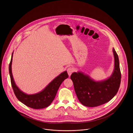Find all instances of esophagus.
<instances>
[{
	"label": "esophagus",
	"mask_w": 133,
	"mask_h": 133,
	"mask_svg": "<svg viewBox=\"0 0 133 133\" xmlns=\"http://www.w3.org/2000/svg\"><path fill=\"white\" fill-rule=\"evenodd\" d=\"M73 71H74V70L73 69V68H72V67H69V68L67 69V73H68V74L69 77L71 75L72 73L73 72Z\"/></svg>",
	"instance_id": "esophagus-1"
}]
</instances>
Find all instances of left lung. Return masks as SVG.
Returning a JSON list of instances; mask_svg holds the SVG:
<instances>
[{
    "label": "left lung",
    "instance_id": "8db88e82",
    "mask_svg": "<svg viewBox=\"0 0 133 133\" xmlns=\"http://www.w3.org/2000/svg\"><path fill=\"white\" fill-rule=\"evenodd\" d=\"M114 69L111 76L96 81L88 75L78 71L71 76L75 91L80 102L87 107H96L110 101L116 95L120 85L121 75L118 56L113 48Z\"/></svg>",
    "mask_w": 133,
    "mask_h": 133
}]
</instances>
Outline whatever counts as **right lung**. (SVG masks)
Here are the masks:
<instances>
[{
  "label": "right lung",
  "instance_id": "right-lung-1",
  "mask_svg": "<svg viewBox=\"0 0 133 133\" xmlns=\"http://www.w3.org/2000/svg\"><path fill=\"white\" fill-rule=\"evenodd\" d=\"M13 52L12 54L9 71L11 83L17 98L26 106L33 109H42L49 106L56 95L59 88L63 81L68 78L66 71L61 73L49 83L43 90L34 94H27L22 91L16 85L12 72V63Z\"/></svg>",
  "mask_w": 133,
  "mask_h": 133
}]
</instances>
